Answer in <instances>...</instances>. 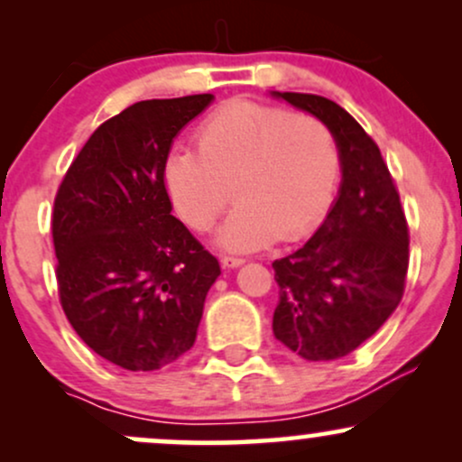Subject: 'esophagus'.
<instances>
[{
  "mask_svg": "<svg viewBox=\"0 0 462 462\" xmlns=\"http://www.w3.org/2000/svg\"><path fill=\"white\" fill-rule=\"evenodd\" d=\"M245 263L243 258L238 256H221V264H224L226 269H235V267H241V264Z\"/></svg>",
  "mask_w": 462,
  "mask_h": 462,
  "instance_id": "esophagus-1",
  "label": "esophagus"
}]
</instances>
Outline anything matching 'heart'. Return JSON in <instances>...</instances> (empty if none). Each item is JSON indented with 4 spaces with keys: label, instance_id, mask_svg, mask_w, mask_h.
Instances as JSON below:
<instances>
[{
    "label": "heart",
    "instance_id": "obj_1",
    "mask_svg": "<svg viewBox=\"0 0 462 462\" xmlns=\"http://www.w3.org/2000/svg\"><path fill=\"white\" fill-rule=\"evenodd\" d=\"M198 150L169 153L164 189L193 230L213 226L235 189L238 206L217 230L227 252L300 238L330 206L338 152L319 116L232 102L201 124Z\"/></svg>",
    "mask_w": 462,
    "mask_h": 462
}]
</instances>
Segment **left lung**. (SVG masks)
I'll return each instance as SVG.
<instances>
[{"label":"left lung","instance_id":"8db88e82","mask_svg":"<svg viewBox=\"0 0 462 462\" xmlns=\"http://www.w3.org/2000/svg\"><path fill=\"white\" fill-rule=\"evenodd\" d=\"M319 116L341 161V189L319 230L273 261V334L306 360L347 356L389 319L404 295L408 224L378 145L347 110L309 93H275Z\"/></svg>","mask_w":462,"mask_h":462}]
</instances>
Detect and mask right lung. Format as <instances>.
Instances as JSON below:
<instances>
[{
	"label": "right lung",
	"mask_w": 462,
	"mask_h": 462,
	"mask_svg": "<svg viewBox=\"0 0 462 462\" xmlns=\"http://www.w3.org/2000/svg\"><path fill=\"white\" fill-rule=\"evenodd\" d=\"M213 95L136 102L104 121L51 213L62 310L95 354L153 371L193 347L219 261L171 215L162 169Z\"/></svg>",
	"instance_id": "1"
}]
</instances>
